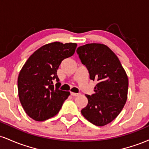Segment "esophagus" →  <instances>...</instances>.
Returning <instances> with one entry per match:
<instances>
[{"label":"esophagus","instance_id":"1","mask_svg":"<svg viewBox=\"0 0 149 149\" xmlns=\"http://www.w3.org/2000/svg\"><path fill=\"white\" fill-rule=\"evenodd\" d=\"M71 95L73 97H78V95H79V94L74 93V92H71Z\"/></svg>","mask_w":149,"mask_h":149}]
</instances>
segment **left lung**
<instances>
[{"mask_svg": "<svg viewBox=\"0 0 149 149\" xmlns=\"http://www.w3.org/2000/svg\"><path fill=\"white\" fill-rule=\"evenodd\" d=\"M76 52L90 79L97 82L95 93L85 95L88 103L81 113L95 125H106L118 116L126 103L127 76L118 58L107 45L86 44Z\"/></svg>", "mask_w": 149, "mask_h": 149, "instance_id": "1", "label": "left lung"}]
</instances>
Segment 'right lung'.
Wrapping results in <instances>:
<instances>
[{"mask_svg": "<svg viewBox=\"0 0 149 149\" xmlns=\"http://www.w3.org/2000/svg\"><path fill=\"white\" fill-rule=\"evenodd\" d=\"M76 47L72 42H52L38 49L26 61L19 74L18 93L24 110L32 119L43 121L57 115L69 96V92L59 90L57 71ZM54 81H57L56 87Z\"/></svg>", "mask_w": 149, "mask_h": 149, "instance_id": "add662e5", "label": "right lung"}]
</instances>
